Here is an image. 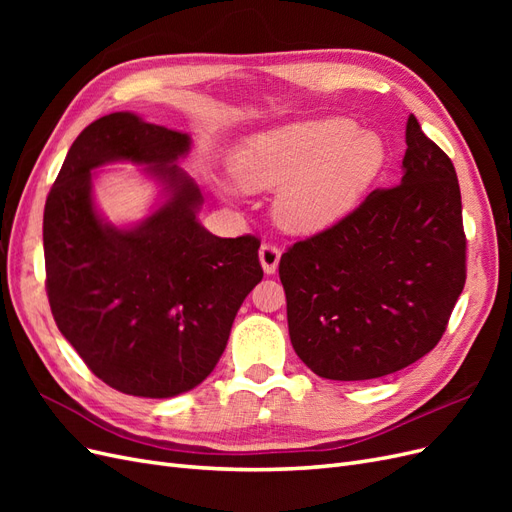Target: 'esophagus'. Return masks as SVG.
Returning a JSON list of instances; mask_svg holds the SVG:
<instances>
[{"label": "esophagus", "instance_id": "1", "mask_svg": "<svg viewBox=\"0 0 512 512\" xmlns=\"http://www.w3.org/2000/svg\"><path fill=\"white\" fill-rule=\"evenodd\" d=\"M258 258H260L262 271H265L267 275H273V273L277 271V265H280L282 252H280V247H277V245H273V243H265V245H260Z\"/></svg>", "mask_w": 512, "mask_h": 512}]
</instances>
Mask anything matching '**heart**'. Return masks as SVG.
I'll list each match as a JSON object with an SVG mask.
<instances>
[{
	"instance_id": "1",
	"label": "heart",
	"mask_w": 512,
	"mask_h": 512,
	"mask_svg": "<svg viewBox=\"0 0 512 512\" xmlns=\"http://www.w3.org/2000/svg\"><path fill=\"white\" fill-rule=\"evenodd\" d=\"M384 164L380 134L329 117L250 136L232 158V177L243 190H277V224L309 235L350 213Z\"/></svg>"
}]
</instances>
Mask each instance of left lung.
Segmentation results:
<instances>
[{
  "label": "left lung",
  "instance_id": "left-lung-1",
  "mask_svg": "<svg viewBox=\"0 0 512 512\" xmlns=\"http://www.w3.org/2000/svg\"><path fill=\"white\" fill-rule=\"evenodd\" d=\"M404 177L280 260L288 331L327 380L389 376L436 348L466 284L461 192L451 158L406 123Z\"/></svg>",
  "mask_w": 512,
  "mask_h": 512
}]
</instances>
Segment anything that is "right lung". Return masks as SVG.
<instances>
[{
	"instance_id": "add662e5",
	"label": "right lung",
	"mask_w": 512,
	"mask_h": 512,
	"mask_svg": "<svg viewBox=\"0 0 512 512\" xmlns=\"http://www.w3.org/2000/svg\"><path fill=\"white\" fill-rule=\"evenodd\" d=\"M185 132L121 111L76 136L44 205L46 294L57 327L113 389L151 399L192 391L228 344L243 299L262 280L260 241L215 237L198 222L203 194L177 166ZM130 161L163 203L126 229L93 200V170Z\"/></svg>"
}]
</instances>
